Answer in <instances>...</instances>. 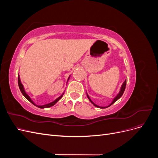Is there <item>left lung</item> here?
Returning a JSON list of instances; mask_svg holds the SVG:
<instances>
[{
	"label": "left lung",
	"mask_w": 158,
	"mask_h": 158,
	"mask_svg": "<svg viewBox=\"0 0 158 158\" xmlns=\"http://www.w3.org/2000/svg\"><path fill=\"white\" fill-rule=\"evenodd\" d=\"M126 84H127V79L125 80V82H124L123 83V84H122V85H121V89H120V91H119V92L118 93V94L116 95V96L113 98L112 102H111V103H110L108 106H106V107H101V106H98V105H96V104H95V103L92 101V99H90V98L89 97V95H88V93H86V94H87V97H88V99L89 100V102H90L91 103H92L95 107H97L101 108V109H105V108H107V107H109V106H111L112 104H113L114 102H117V100L122 96L123 94V93H124V92H125V88H126Z\"/></svg>",
	"instance_id": "1"
}]
</instances>
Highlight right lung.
Wrapping results in <instances>:
<instances>
[{"label":"right lung","instance_id":"right-lung-1","mask_svg":"<svg viewBox=\"0 0 158 158\" xmlns=\"http://www.w3.org/2000/svg\"><path fill=\"white\" fill-rule=\"evenodd\" d=\"M70 76H69V77L68 78V80H67V82H66V84H67V82H69V79H70ZM18 85H19V88H20V91H21V92H22V94H23V96H24L28 101L29 102H30L32 104H33L35 106H36V107H39V108H41V109H44V108H47V107H52V106H53L54 105H55L57 102H58L59 100L62 98V97L63 96V95H64V92L59 97V98H57L56 99H55L54 101H52V102H51V103H47V104H45V105H43V106H39V105H36L34 102H33L32 100H31V99L30 98V97L29 96V95H28V94L26 92V91H25V89H24V87H23V84H22V82H21V80H20V75L18 74Z\"/></svg>","mask_w":158,"mask_h":158}]
</instances>
